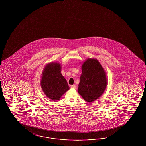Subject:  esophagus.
I'll use <instances>...</instances> for the list:
<instances>
[{
  "instance_id": "esophagus-1",
  "label": "esophagus",
  "mask_w": 146,
  "mask_h": 146,
  "mask_svg": "<svg viewBox=\"0 0 146 146\" xmlns=\"http://www.w3.org/2000/svg\"><path fill=\"white\" fill-rule=\"evenodd\" d=\"M71 88H73V89H76V86L75 85H72V86H71Z\"/></svg>"
}]
</instances>
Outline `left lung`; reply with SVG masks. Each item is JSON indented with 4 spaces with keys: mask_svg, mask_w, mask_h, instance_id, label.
Wrapping results in <instances>:
<instances>
[{
    "mask_svg": "<svg viewBox=\"0 0 146 146\" xmlns=\"http://www.w3.org/2000/svg\"><path fill=\"white\" fill-rule=\"evenodd\" d=\"M82 74L78 92L85 101L92 102L99 98L108 84L106 74L99 60L88 58L82 64Z\"/></svg>",
    "mask_w": 146,
    "mask_h": 146,
    "instance_id": "1",
    "label": "left lung"
}]
</instances>
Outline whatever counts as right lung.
<instances>
[{"instance_id": "add662e5", "label": "right lung", "mask_w": 146, "mask_h": 146, "mask_svg": "<svg viewBox=\"0 0 146 146\" xmlns=\"http://www.w3.org/2000/svg\"><path fill=\"white\" fill-rule=\"evenodd\" d=\"M61 69L62 66L59 62H50L44 67L41 76L42 89L48 98L54 101L60 99L69 89Z\"/></svg>"}]
</instances>
